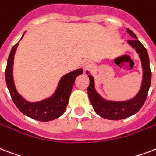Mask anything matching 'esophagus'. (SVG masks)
Returning a JSON list of instances; mask_svg holds the SVG:
<instances>
[{
  "label": "esophagus",
  "instance_id": "obj_1",
  "mask_svg": "<svg viewBox=\"0 0 156 156\" xmlns=\"http://www.w3.org/2000/svg\"><path fill=\"white\" fill-rule=\"evenodd\" d=\"M91 62L89 61V60H86V61H84L83 62V69H84V71H87V70H88L89 69H90V67H91Z\"/></svg>",
  "mask_w": 156,
  "mask_h": 156
}]
</instances>
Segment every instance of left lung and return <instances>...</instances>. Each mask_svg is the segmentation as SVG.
Masks as SVG:
<instances>
[{
  "mask_svg": "<svg viewBox=\"0 0 156 156\" xmlns=\"http://www.w3.org/2000/svg\"><path fill=\"white\" fill-rule=\"evenodd\" d=\"M127 32L133 39L128 40V43L136 49L141 60L143 69V80L141 90L133 99L123 102L106 101L100 97L95 91L93 78L89 75L90 84L87 87L90 102L92 105L94 110L97 115L104 119L110 120H119L128 118L138 112L147 100L148 91L151 82V71L150 68V61L148 53L144 46L137 40L135 33L129 28H127Z\"/></svg>",
  "mask_w": 156,
  "mask_h": 156,
  "instance_id": "left-lung-1",
  "label": "left lung"
}]
</instances>
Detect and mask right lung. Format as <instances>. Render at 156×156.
Returning <instances> with one entry per match:
<instances>
[{"instance_id": "right-lung-1", "label": "right lung", "mask_w": 156, "mask_h": 156, "mask_svg": "<svg viewBox=\"0 0 156 156\" xmlns=\"http://www.w3.org/2000/svg\"><path fill=\"white\" fill-rule=\"evenodd\" d=\"M18 45L19 42L12 47L5 72V82L10 97L18 109L23 115L38 121L46 122L54 120L61 116L65 111L76 78L83 73V70L79 69L62 77L59 81L56 91L52 97L37 103H29L19 95L13 80V62Z\"/></svg>"}]
</instances>
